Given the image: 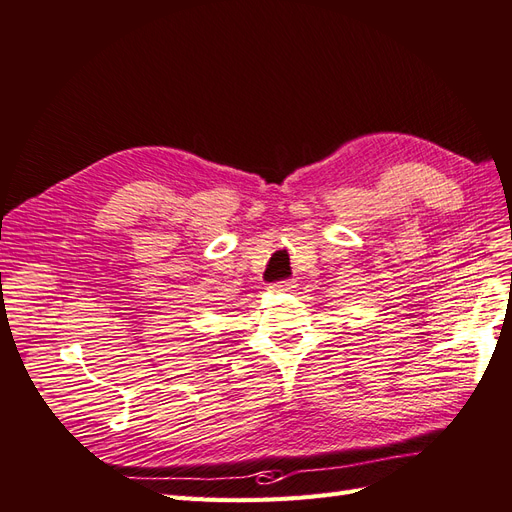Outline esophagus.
<instances>
[{
  "label": "esophagus",
  "instance_id": "34e87169",
  "mask_svg": "<svg viewBox=\"0 0 512 512\" xmlns=\"http://www.w3.org/2000/svg\"><path fill=\"white\" fill-rule=\"evenodd\" d=\"M270 288L277 290V292H290L292 288H296V281H294V279H281V281L272 283Z\"/></svg>",
  "mask_w": 512,
  "mask_h": 512
}]
</instances>
